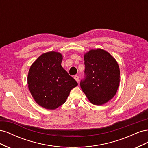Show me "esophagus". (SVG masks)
<instances>
[{"label":"esophagus","mask_w":148,"mask_h":148,"mask_svg":"<svg viewBox=\"0 0 148 148\" xmlns=\"http://www.w3.org/2000/svg\"><path fill=\"white\" fill-rule=\"evenodd\" d=\"M74 79L77 81L78 83L79 82V77L78 75H75L74 76Z\"/></svg>","instance_id":"obj_1"}]
</instances>
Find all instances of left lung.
<instances>
[{
  "label": "left lung",
  "mask_w": 148,
  "mask_h": 148,
  "mask_svg": "<svg viewBox=\"0 0 148 148\" xmlns=\"http://www.w3.org/2000/svg\"><path fill=\"white\" fill-rule=\"evenodd\" d=\"M84 77L80 86L92 104L100 106L114 97L119 86L117 61L101 49H91L84 56Z\"/></svg>",
  "instance_id": "1"
}]
</instances>
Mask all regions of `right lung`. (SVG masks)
<instances>
[{"instance_id": "1", "label": "right lung", "mask_w": 148, "mask_h": 148, "mask_svg": "<svg viewBox=\"0 0 148 148\" xmlns=\"http://www.w3.org/2000/svg\"><path fill=\"white\" fill-rule=\"evenodd\" d=\"M62 55L54 51L40 56L31 65L28 88L34 101L47 109H56L65 102L78 83L61 65Z\"/></svg>"}]
</instances>
